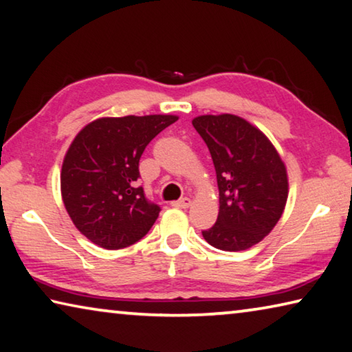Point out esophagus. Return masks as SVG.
Here are the masks:
<instances>
[{"label":"esophagus","instance_id":"obj_1","mask_svg":"<svg viewBox=\"0 0 352 352\" xmlns=\"http://www.w3.org/2000/svg\"><path fill=\"white\" fill-rule=\"evenodd\" d=\"M170 205L175 206V208H188L190 205V199L189 197H183V199L177 200V201H172Z\"/></svg>","mask_w":352,"mask_h":352}]
</instances>
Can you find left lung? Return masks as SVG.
Instances as JSON below:
<instances>
[{
	"label": "left lung",
	"mask_w": 352,
	"mask_h": 352,
	"mask_svg": "<svg viewBox=\"0 0 352 352\" xmlns=\"http://www.w3.org/2000/svg\"><path fill=\"white\" fill-rule=\"evenodd\" d=\"M192 126L210 148L219 186V216L201 231L210 245L242 252L275 228L289 195L285 164L270 140L236 115H204Z\"/></svg>",
	"instance_id": "left-lung-1"
}]
</instances>
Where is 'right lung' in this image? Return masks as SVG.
<instances>
[{"mask_svg": "<svg viewBox=\"0 0 352 352\" xmlns=\"http://www.w3.org/2000/svg\"><path fill=\"white\" fill-rule=\"evenodd\" d=\"M178 116L99 118L83 127L65 155L60 189L80 233L96 245L119 250L147 234L160 214L140 178L146 146Z\"/></svg>", "mask_w": 352, "mask_h": 352, "instance_id": "obj_1", "label": "right lung"}]
</instances>
